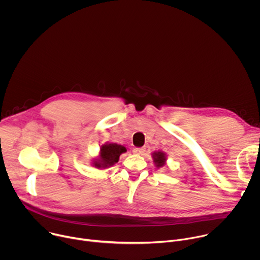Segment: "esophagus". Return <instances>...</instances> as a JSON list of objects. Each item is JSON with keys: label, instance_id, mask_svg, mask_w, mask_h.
<instances>
[{"label": "esophagus", "instance_id": "obj_1", "mask_svg": "<svg viewBox=\"0 0 260 260\" xmlns=\"http://www.w3.org/2000/svg\"><path fill=\"white\" fill-rule=\"evenodd\" d=\"M133 152L136 153V154H143L145 152V149H144V148H135Z\"/></svg>", "mask_w": 260, "mask_h": 260}]
</instances>
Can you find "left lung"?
Listing matches in <instances>:
<instances>
[{"instance_id":"8db88e82","label":"left lung","mask_w":260,"mask_h":260,"mask_svg":"<svg viewBox=\"0 0 260 260\" xmlns=\"http://www.w3.org/2000/svg\"><path fill=\"white\" fill-rule=\"evenodd\" d=\"M153 161L155 162L156 167H162L166 161V154L164 152H154L153 153Z\"/></svg>"}]
</instances>
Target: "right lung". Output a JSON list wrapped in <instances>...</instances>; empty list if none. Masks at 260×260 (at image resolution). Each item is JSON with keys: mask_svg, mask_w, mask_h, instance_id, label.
Instances as JSON below:
<instances>
[{"mask_svg": "<svg viewBox=\"0 0 260 260\" xmlns=\"http://www.w3.org/2000/svg\"><path fill=\"white\" fill-rule=\"evenodd\" d=\"M126 151V148L122 145H118L115 143H110L103 145L101 148L100 160L94 161V167L96 168H107L113 166L119 159L121 153Z\"/></svg>", "mask_w": 260, "mask_h": 260, "instance_id": "right-lung-1", "label": "right lung"}]
</instances>
